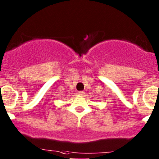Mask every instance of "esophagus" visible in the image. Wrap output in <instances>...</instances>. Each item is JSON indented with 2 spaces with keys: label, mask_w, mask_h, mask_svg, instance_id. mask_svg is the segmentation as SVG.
<instances>
[{
  "label": "esophagus",
  "mask_w": 159,
  "mask_h": 159,
  "mask_svg": "<svg viewBox=\"0 0 159 159\" xmlns=\"http://www.w3.org/2000/svg\"><path fill=\"white\" fill-rule=\"evenodd\" d=\"M78 94H84V91H78Z\"/></svg>",
  "instance_id": "obj_1"
}]
</instances>
